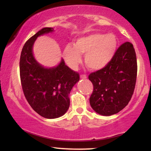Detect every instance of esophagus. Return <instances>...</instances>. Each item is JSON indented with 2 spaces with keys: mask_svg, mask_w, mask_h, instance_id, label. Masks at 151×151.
Here are the masks:
<instances>
[{
  "mask_svg": "<svg viewBox=\"0 0 151 151\" xmlns=\"http://www.w3.org/2000/svg\"><path fill=\"white\" fill-rule=\"evenodd\" d=\"M80 78H82V79H86V78H87V76L85 75V74H82V75L80 76Z\"/></svg>",
  "mask_w": 151,
  "mask_h": 151,
  "instance_id": "obj_1",
  "label": "esophagus"
}]
</instances>
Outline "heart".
Segmentation results:
<instances>
[{
	"instance_id": "1",
	"label": "heart",
	"mask_w": 151,
	"mask_h": 151,
	"mask_svg": "<svg viewBox=\"0 0 151 151\" xmlns=\"http://www.w3.org/2000/svg\"><path fill=\"white\" fill-rule=\"evenodd\" d=\"M117 40L113 34H93L82 36L75 45H68L64 49V58L72 69H76L82 62V55L86 54L85 63L92 70L104 68L114 57Z\"/></svg>"
}]
</instances>
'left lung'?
<instances>
[{
  "instance_id": "left-lung-1",
  "label": "left lung",
  "mask_w": 151,
  "mask_h": 151,
  "mask_svg": "<svg viewBox=\"0 0 151 151\" xmlns=\"http://www.w3.org/2000/svg\"><path fill=\"white\" fill-rule=\"evenodd\" d=\"M137 72L135 49L133 44L126 42L117 49L108 65L88 76L93 85L89 99L92 109L105 116L122 110L133 94Z\"/></svg>"
}]
</instances>
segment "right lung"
Masks as SVG:
<instances>
[{"instance_id": "obj_1", "label": "right lung", "mask_w": 151, "mask_h": 151, "mask_svg": "<svg viewBox=\"0 0 151 151\" xmlns=\"http://www.w3.org/2000/svg\"><path fill=\"white\" fill-rule=\"evenodd\" d=\"M52 27L39 31L24 45L20 58V76L24 95L32 108L47 119L61 117L69 107V94L79 81V73L65 65L63 59L55 67L45 68L33 55L35 40L52 32Z\"/></svg>"}]
</instances>
